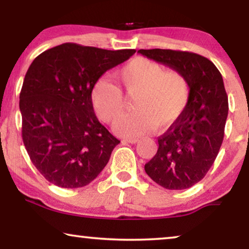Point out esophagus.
Instances as JSON below:
<instances>
[{"instance_id": "esophagus-1", "label": "esophagus", "mask_w": 249, "mask_h": 249, "mask_svg": "<svg viewBox=\"0 0 249 249\" xmlns=\"http://www.w3.org/2000/svg\"><path fill=\"white\" fill-rule=\"evenodd\" d=\"M124 142H130V144H136V142H138V139L137 138H125V139H124Z\"/></svg>"}]
</instances>
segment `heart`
<instances>
[{"instance_id":"1","label":"heart","mask_w":249,"mask_h":249,"mask_svg":"<svg viewBox=\"0 0 249 249\" xmlns=\"http://www.w3.org/2000/svg\"><path fill=\"white\" fill-rule=\"evenodd\" d=\"M118 78L128 96H135V113L121 118L114 131L124 137L136 138L154 130L173 127L187 110L190 87L185 74L165 70L161 64L145 57H135L118 71ZM91 102L102 120L112 124L124 111L120 88L107 78H100L91 90Z\"/></svg>"}]
</instances>
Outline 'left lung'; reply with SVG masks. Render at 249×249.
<instances>
[{
    "label": "left lung",
    "mask_w": 249,
    "mask_h": 249,
    "mask_svg": "<svg viewBox=\"0 0 249 249\" xmlns=\"http://www.w3.org/2000/svg\"><path fill=\"white\" fill-rule=\"evenodd\" d=\"M138 53L180 71L188 79L189 103L181 119L159 137V149L145 164L153 181L182 190L200 181L213 165L223 142L228 96L220 71L199 54L173 50Z\"/></svg>",
    "instance_id": "8db88e82"
}]
</instances>
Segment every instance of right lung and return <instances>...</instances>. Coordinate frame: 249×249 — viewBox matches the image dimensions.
I'll return each mask as SVG.
<instances>
[{
	"mask_svg": "<svg viewBox=\"0 0 249 249\" xmlns=\"http://www.w3.org/2000/svg\"><path fill=\"white\" fill-rule=\"evenodd\" d=\"M135 53L66 43L30 64L19 102L22 141L47 181L79 188L107 164L120 141L95 115L91 90L102 74Z\"/></svg>",
	"mask_w": 249,
	"mask_h": 249,
	"instance_id": "right-lung-1",
	"label": "right lung"
}]
</instances>
